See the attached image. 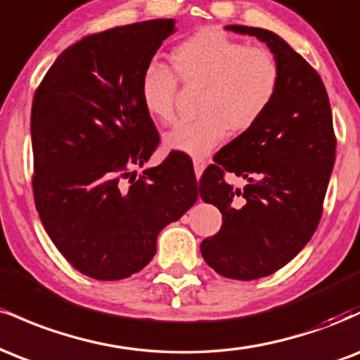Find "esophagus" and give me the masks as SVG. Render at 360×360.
<instances>
[{
	"label": "esophagus",
	"mask_w": 360,
	"mask_h": 360,
	"mask_svg": "<svg viewBox=\"0 0 360 360\" xmlns=\"http://www.w3.org/2000/svg\"><path fill=\"white\" fill-rule=\"evenodd\" d=\"M193 166H194V174H196L198 179H200L201 174H203L205 167H206V160L200 159V157H196V159H193Z\"/></svg>",
	"instance_id": "34e87169"
}]
</instances>
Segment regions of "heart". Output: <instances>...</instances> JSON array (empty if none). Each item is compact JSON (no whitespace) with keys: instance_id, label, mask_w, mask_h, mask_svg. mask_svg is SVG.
Listing matches in <instances>:
<instances>
[{"instance_id":"1","label":"heart","mask_w":360,"mask_h":360,"mask_svg":"<svg viewBox=\"0 0 360 360\" xmlns=\"http://www.w3.org/2000/svg\"><path fill=\"white\" fill-rule=\"evenodd\" d=\"M172 64L184 84L205 86L201 115L181 122L164 135L167 152L203 157L233 131L249 130L262 118L279 88V68L264 49L226 35L218 28H201L176 45ZM177 77L167 65L152 62L140 79V98L147 115L159 123L174 120Z\"/></svg>"}]
</instances>
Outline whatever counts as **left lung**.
<instances>
[{"label": "left lung", "instance_id": "8db88e82", "mask_svg": "<svg viewBox=\"0 0 360 360\" xmlns=\"http://www.w3.org/2000/svg\"><path fill=\"white\" fill-rule=\"evenodd\" d=\"M257 37L279 68L274 101L254 127L226 143L200 179V196L221 213V229L201 242L210 267L229 279L266 278L300 254L321 218L335 162L326 89L298 52L264 28L226 25ZM248 184L235 188L224 171Z\"/></svg>", "mask_w": 360, "mask_h": 360}]
</instances>
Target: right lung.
<instances>
[{
	"instance_id": "obj_1",
	"label": "right lung",
	"mask_w": 360,
	"mask_h": 360,
	"mask_svg": "<svg viewBox=\"0 0 360 360\" xmlns=\"http://www.w3.org/2000/svg\"><path fill=\"white\" fill-rule=\"evenodd\" d=\"M174 32V20H148L86 37L57 57L35 93L37 212L60 254L93 279L143 269L160 230L198 200L181 152L135 179L159 142L140 79Z\"/></svg>"
}]
</instances>
